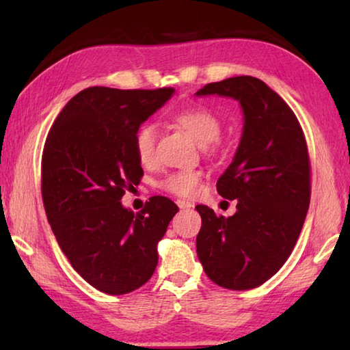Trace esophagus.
Here are the masks:
<instances>
[{
    "label": "esophagus",
    "instance_id": "esophagus-1",
    "mask_svg": "<svg viewBox=\"0 0 350 350\" xmlns=\"http://www.w3.org/2000/svg\"><path fill=\"white\" fill-rule=\"evenodd\" d=\"M176 204H177V206H179V208H191V206H193L191 202H188V200H182V199L177 200Z\"/></svg>",
    "mask_w": 350,
    "mask_h": 350
}]
</instances>
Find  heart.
Returning a JSON list of instances; mask_svg holds the SVG:
<instances>
[{"instance_id": "b5f03b06", "label": "heart", "mask_w": 350, "mask_h": 350, "mask_svg": "<svg viewBox=\"0 0 350 350\" xmlns=\"http://www.w3.org/2000/svg\"><path fill=\"white\" fill-rule=\"evenodd\" d=\"M171 120L185 129L200 145L210 144L221 133V118L202 105L177 109L171 114ZM156 139L157 129L154 123H144L135 131L134 150L142 165H151L156 159ZM200 183L202 173L199 171H176L165 177L161 182V188L177 198H196L200 191Z\"/></svg>"}]
</instances>
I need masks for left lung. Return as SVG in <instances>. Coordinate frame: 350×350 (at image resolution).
Masks as SVG:
<instances>
[{
	"label": "left lung",
	"mask_w": 350,
	"mask_h": 350,
	"mask_svg": "<svg viewBox=\"0 0 350 350\" xmlns=\"http://www.w3.org/2000/svg\"><path fill=\"white\" fill-rule=\"evenodd\" d=\"M232 97L244 111L233 162L219 177L217 193L238 199L233 216L196 210L202 227L196 250L206 276L230 290L254 288L288 259L310 204V159L295 112L250 75L208 83L196 96Z\"/></svg>",
	"instance_id": "obj_1"
}]
</instances>
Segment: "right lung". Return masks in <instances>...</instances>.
Masks as SVG:
<instances>
[{
  "instance_id": "add662e5",
  "label": "right lung",
  "mask_w": 350,
  "mask_h": 350,
  "mask_svg": "<svg viewBox=\"0 0 350 350\" xmlns=\"http://www.w3.org/2000/svg\"><path fill=\"white\" fill-rule=\"evenodd\" d=\"M173 92L88 88L69 100L47 134L41 157L47 221L74 270L103 293L125 295L150 280L157 242L179 211L163 196L139 213L120 202L144 176L135 131Z\"/></svg>"
}]
</instances>
